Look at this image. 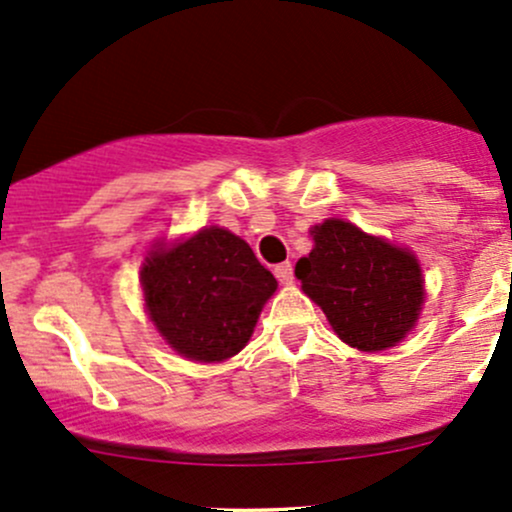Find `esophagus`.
Returning a JSON list of instances; mask_svg holds the SVG:
<instances>
[{"label": "esophagus", "mask_w": 512, "mask_h": 512, "mask_svg": "<svg viewBox=\"0 0 512 512\" xmlns=\"http://www.w3.org/2000/svg\"><path fill=\"white\" fill-rule=\"evenodd\" d=\"M275 278H278L283 285H290L292 280H295V268H292V263L290 261L278 263V266H275Z\"/></svg>", "instance_id": "esophagus-1"}]
</instances>
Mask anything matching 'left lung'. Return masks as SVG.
Returning a JSON list of instances; mask_svg holds the SVG:
<instances>
[{"instance_id":"8db88e82","label":"left lung","mask_w":512,"mask_h":512,"mask_svg":"<svg viewBox=\"0 0 512 512\" xmlns=\"http://www.w3.org/2000/svg\"><path fill=\"white\" fill-rule=\"evenodd\" d=\"M312 234V254L297 261L295 275L338 338L370 353L399 343L423 304L416 256L343 220H326Z\"/></svg>"}]
</instances>
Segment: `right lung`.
<instances>
[{
	"label": "right lung",
	"instance_id": "right-lung-1",
	"mask_svg": "<svg viewBox=\"0 0 512 512\" xmlns=\"http://www.w3.org/2000/svg\"><path fill=\"white\" fill-rule=\"evenodd\" d=\"M140 275L157 331L176 353L200 363L237 355L278 287L251 246L220 227L152 251Z\"/></svg>",
	"mask_w": 512,
	"mask_h": 512
}]
</instances>
